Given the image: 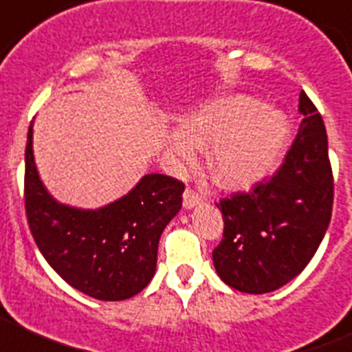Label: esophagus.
<instances>
[{"label": "esophagus", "instance_id": "esophagus-1", "mask_svg": "<svg viewBox=\"0 0 352 352\" xmlns=\"http://www.w3.org/2000/svg\"><path fill=\"white\" fill-rule=\"evenodd\" d=\"M199 203H203V196H201L199 192H196L194 189H190V187H187V189L184 190V206H186L187 210H190V208H194Z\"/></svg>", "mask_w": 352, "mask_h": 352}]
</instances>
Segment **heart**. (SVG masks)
<instances>
[{
	"label": "heart",
	"instance_id": "heart-1",
	"mask_svg": "<svg viewBox=\"0 0 352 352\" xmlns=\"http://www.w3.org/2000/svg\"><path fill=\"white\" fill-rule=\"evenodd\" d=\"M182 134L170 141L184 163H192L197 151L208 153V172L227 189H244L261 180L277 163L289 125L284 115L261 108L248 96L213 101L187 117Z\"/></svg>",
	"mask_w": 352,
	"mask_h": 352
}]
</instances>
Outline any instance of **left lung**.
Here are the masks:
<instances>
[{
    "instance_id": "1",
    "label": "left lung",
    "mask_w": 352,
    "mask_h": 352,
    "mask_svg": "<svg viewBox=\"0 0 352 352\" xmlns=\"http://www.w3.org/2000/svg\"><path fill=\"white\" fill-rule=\"evenodd\" d=\"M305 115L280 168L248 192L220 199L223 237L213 249L221 280L248 294H265L301 274L332 218L333 175L323 118L305 91Z\"/></svg>"
}]
</instances>
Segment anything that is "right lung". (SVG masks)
Returning <instances> with one entry per match:
<instances>
[{"instance_id":"1","label":"right lung","mask_w":352,"mask_h":352,"mask_svg":"<svg viewBox=\"0 0 352 352\" xmlns=\"http://www.w3.org/2000/svg\"><path fill=\"white\" fill-rule=\"evenodd\" d=\"M184 182L149 173L122 199L100 210L56 203L37 175L32 125L27 132L23 199L30 232L67 284L100 301L139 294L156 270L160 235L182 208Z\"/></svg>"}]
</instances>
